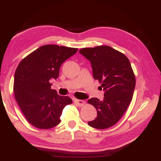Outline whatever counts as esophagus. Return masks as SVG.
<instances>
[{
    "label": "esophagus",
    "mask_w": 161,
    "mask_h": 161,
    "mask_svg": "<svg viewBox=\"0 0 161 161\" xmlns=\"http://www.w3.org/2000/svg\"><path fill=\"white\" fill-rule=\"evenodd\" d=\"M75 103H76L77 105H79V106H80V107L82 106V105H83L85 104V101H84L83 100L76 99V100L75 101Z\"/></svg>",
    "instance_id": "1"
}]
</instances>
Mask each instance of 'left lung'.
I'll return each instance as SVG.
<instances>
[{
    "instance_id": "left-lung-1",
    "label": "left lung",
    "mask_w": 161,
    "mask_h": 161,
    "mask_svg": "<svg viewBox=\"0 0 161 161\" xmlns=\"http://www.w3.org/2000/svg\"><path fill=\"white\" fill-rule=\"evenodd\" d=\"M79 53L90 61L94 79L99 80V88L104 91L102 101H88L97 111V118L88 124L97 129L110 128L119 120L132 99L136 78L130 60L108 46L82 48Z\"/></svg>"
}]
</instances>
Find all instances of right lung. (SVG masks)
Listing matches in <instances>:
<instances>
[{
  "label": "right lung",
  "instance_id": "add662e5",
  "mask_svg": "<svg viewBox=\"0 0 161 161\" xmlns=\"http://www.w3.org/2000/svg\"><path fill=\"white\" fill-rule=\"evenodd\" d=\"M77 48L45 45L19 63L14 77V93L27 121L40 129H50L60 122L65 106L72 103L67 96L51 89V79H58L60 66L76 53Z\"/></svg>",
  "mask_w": 161,
  "mask_h": 161
}]
</instances>
